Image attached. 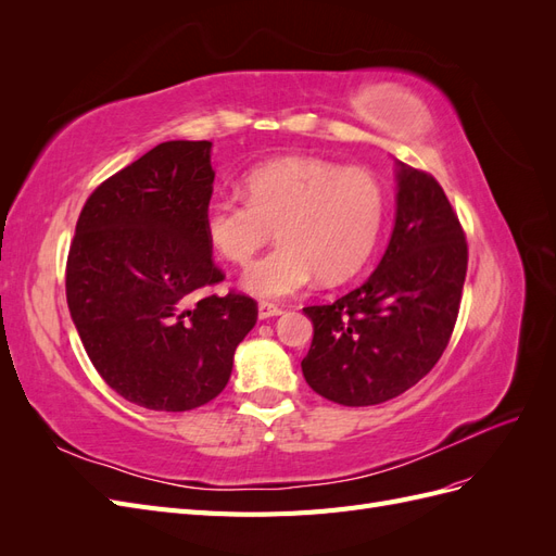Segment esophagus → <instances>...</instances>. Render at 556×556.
Wrapping results in <instances>:
<instances>
[{"instance_id": "1", "label": "esophagus", "mask_w": 556, "mask_h": 556, "mask_svg": "<svg viewBox=\"0 0 556 556\" xmlns=\"http://www.w3.org/2000/svg\"><path fill=\"white\" fill-rule=\"evenodd\" d=\"M280 313H282V308L276 306V304H271V301H262V304H260V319L276 317V315H280Z\"/></svg>"}]
</instances>
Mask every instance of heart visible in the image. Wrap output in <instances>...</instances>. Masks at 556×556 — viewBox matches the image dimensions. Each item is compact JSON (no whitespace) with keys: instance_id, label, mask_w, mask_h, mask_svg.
<instances>
[{"instance_id":"heart-1","label":"heart","mask_w":556,"mask_h":556,"mask_svg":"<svg viewBox=\"0 0 556 556\" xmlns=\"http://www.w3.org/2000/svg\"><path fill=\"white\" fill-rule=\"evenodd\" d=\"M243 197H217L206 206L211 245L250 266L271 239L280 243L250 268L245 288L266 299L288 296L317 276L350 278L371 255L384 223V190L364 166L319 157H278L255 166Z\"/></svg>"}]
</instances>
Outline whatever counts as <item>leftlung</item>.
Instances as JSON below:
<instances>
[{
    "instance_id": "left-lung-1",
    "label": "left lung",
    "mask_w": 556,
    "mask_h": 556,
    "mask_svg": "<svg viewBox=\"0 0 556 556\" xmlns=\"http://www.w3.org/2000/svg\"><path fill=\"white\" fill-rule=\"evenodd\" d=\"M466 233L431 174L399 164L396 223L376 271L325 306H308L313 343L301 362L313 392L376 406L422 380L457 325Z\"/></svg>"
}]
</instances>
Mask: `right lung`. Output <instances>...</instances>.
Returning <instances> with one entry per match:
<instances>
[{"label": "right lung", "mask_w": 556, "mask_h": 556, "mask_svg": "<svg viewBox=\"0 0 556 556\" xmlns=\"http://www.w3.org/2000/svg\"><path fill=\"white\" fill-rule=\"evenodd\" d=\"M211 141H166L106 178L66 257V304L97 374L148 410L182 413L225 390L257 301L225 280L204 213Z\"/></svg>", "instance_id": "obj_1"}]
</instances>
